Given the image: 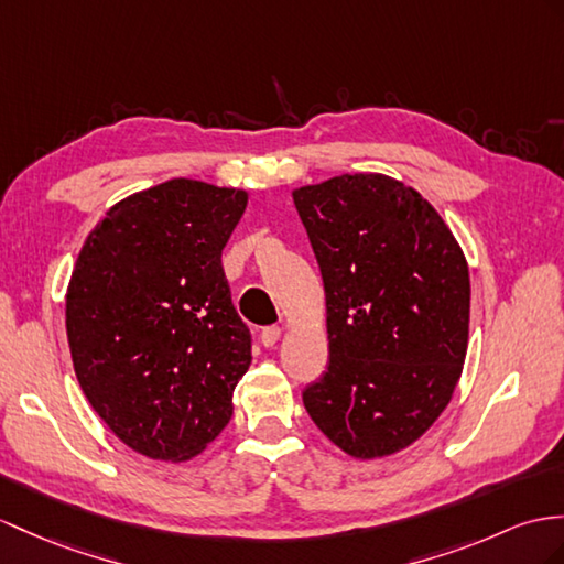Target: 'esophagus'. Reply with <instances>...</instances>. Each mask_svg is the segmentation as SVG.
I'll list each match as a JSON object with an SVG mask.
<instances>
[{
  "instance_id": "esophagus-1",
  "label": "esophagus",
  "mask_w": 564,
  "mask_h": 564,
  "mask_svg": "<svg viewBox=\"0 0 564 564\" xmlns=\"http://www.w3.org/2000/svg\"><path fill=\"white\" fill-rule=\"evenodd\" d=\"M282 333L284 329L280 327V325H272V327H265L263 333H260V341H263L265 347H274L280 341V337H282Z\"/></svg>"
}]
</instances>
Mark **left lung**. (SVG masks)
I'll return each instance as SVG.
<instances>
[{
    "label": "left lung",
    "mask_w": 564,
    "mask_h": 564,
    "mask_svg": "<svg viewBox=\"0 0 564 564\" xmlns=\"http://www.w3.org/2000/svg\"><path fill=\"white\" fill-rule=\"evenodd\" d=\"M325 284L329 366L304 406L354 459L414 445L449 404L469 345L459 241L416 188L378 172L292 191Z\"/></svg>",
    "instance_id": "obj_1"
}]
</instances>
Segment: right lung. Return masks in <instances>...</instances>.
Listing matches in <instances>:
<instances>
[{
    "mask_svg": "<svg viewBox=\"0 0 564 564\" xmlns=\"http://www.w3.org/2000/svg\"><path fill=\"white\" fill-rule=\"evenodd\" d=\"M249 191L176 176L121 198L80 246L66 337L107 429L158 462L198 457L231 419L251 366L223 249Z\"/></svg>",
    "mask_w": 564,
    "mask_h": 564,
    "instance_id": "right-lung-1",
    "label": "right lung"
}]
</instances>
